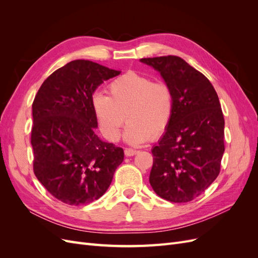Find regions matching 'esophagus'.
Instances as JSON below:
<instances>
[{
  "label": "esophagus",
  "mask_w": 258,
  "mask_h": 258,
  "mask_svg": "<svg viewBox=\"0 0 258 258\" xmlns=\"http://www.w3.org/2000/svg\"><path fill=\"white\" fill-rule=\"evenodd\" d=\"M138 153L139 152L137 150H132V148H126V150H124V155L128 156V157H131V156H134Z\"/></svg>",
  "instance_id": "esophagus-1"
}]
</instances>
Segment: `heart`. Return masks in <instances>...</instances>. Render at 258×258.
I'll list each match as a JSON object with an SVG mask.
<instances>
[{
  "label": "heart",
  "mask_w": 258,
  "mask_h": 258,
  "mask_svg": "<svg viewBox=\"0 0 258 258\" xmlns=\"http://www.w3.org/2000/svg\"><path fill=\"white\" fill-rule=\"evenodd\" d=\"M107 92L108 97L93 95L91 105L101 132L112 142L120 138L126 118L124 139L130 144L160 137L173 119L174 95L166 82L128 71L110 83Z\"/></svg>",
  "instance_id": "obj_1"
}]
</instances>
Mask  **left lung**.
<instances>
[{
    "instance_id": "obj_1",
    "label": "left lung",
    "mask_w": 258,
    "mask_h": 258,
    "mask_svg": "<svg viewBox=\"0 0 258 258\" xmlns=\"http://www.w3.org/2000/svg\"><path fill=\"white\" fill-rule=\"evenodd\" d=\"M170 85L174 115L153 147L150 183L170 202L197 198L220 174L225 120L217 93L207 77L176 56L143 58Z\"/></svg>"
}]
</instances>
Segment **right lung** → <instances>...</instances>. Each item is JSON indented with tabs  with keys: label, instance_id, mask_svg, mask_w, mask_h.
<instances>
[{
	"label": "right lung",
	"instance_id": "1",
	"mask_svg": "<svg viewBox=\"0 0 258 258\" xmlns=\"http://www.w3.org/2000/svg\"><path fill=\"white\" fill-rule=\"evenodd\" d=\"M120 71L74 60L44 81L32 104L33 171L54 198L70 206L91 204L111 185L123 150L95 134L91 99L99 85Z\"/></svg>",
	"mask_w": 258,
	"mask_h": 258
}]
</instances>
